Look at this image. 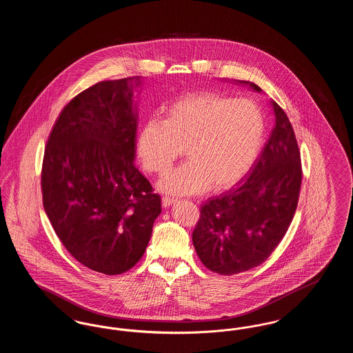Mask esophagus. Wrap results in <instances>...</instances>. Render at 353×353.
Masks as SVG:
<instances>
[{
    "mask_svg": "<svg viewBox=\"0 0 353 353\" xmlns=\"http://www.w3.org/2000/svg\"><path fill=\"white\" fill-rule=\"evenodd\" d=\"M177 201H179L177 199H173V197L165 196V197H163V206H164V208H168V206L173 205V203H176Z\"/></svg>",
    "mask_w": 353,
    "mask_h": 353,
    "instance_id": "obj_1",
    "label": "esophagus"
}]
</instances>
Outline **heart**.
<instances>
[{"instance_id":"heart-1","label":"heart","mask_w":353,"mask_h":353,"mask_svg":"<svg viewBox=\"0 0 353 353\" xmlns=\"http://www.w3.org/2000/svg\"><path fill=\"white\" fill-rule=\"evenodd\" d=\"M265 118L249 99L217 92H192L173 101L165 119L151 118L141 128L137 152L144 168L163 176L184 154V165L160 181L172 194H196L212 185L228 188L252 168L265 137Z\"/></svg>"}]
</instances>
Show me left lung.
<instances>
[{
    "label": "left lung",
    "mask_w": 353,
    "mask_h": 353,
    "mask_svg": "<svg viewBox=\"0 0 353 353\" xmlns=\"http://www.w3.org/2000/svg\"><path fill=\"white\" fill-rule=\"evenodd\" d=\"M271 105L275 125L248 179L203 203L193 230V246L203 266L221 275L263 263L283 239L298 206L301 151L285 111L275 101Z\"/></svg>",
    "instance_id": "1"
}]
</instances>
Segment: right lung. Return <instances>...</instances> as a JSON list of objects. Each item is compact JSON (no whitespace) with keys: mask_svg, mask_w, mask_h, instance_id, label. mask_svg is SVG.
<instances>
[{"mask_svg":"<svg viewBox=\"0 0 353 353\" xmlns=\"http://www.w3.org/2000/svg\"><path fill=\"white\" fill-rule=\"evenodd\" d=\"M140 77L103 81L78 94L51 130L42 163L43 208L78 262L105 275L140 261L161 199L134 167Z\"/></svg>","mask_w":353,"mask_h":353,"instance_id":"obj_1","label":"right lung"}]
</instances>
